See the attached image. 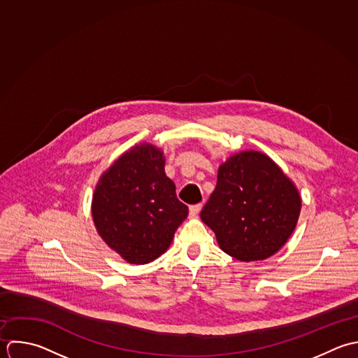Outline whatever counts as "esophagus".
<instances>
[{
	"mask_svg": "<svg viewBox=\"0 0 358 358\" xmlns=\"http://www.w3.org/2000/svg\"><path fill=\"white\" fill-rule=\"evenodd\" d=\"M201 209H202V203H196V205L189 206V215H191V217L198 216L199 212H201Z\"/></svg>",
	"mask_w": 358,
	"mask_h": 358,
	"instance_id": "1",
	"label": "esophagus"
}]
</instances>
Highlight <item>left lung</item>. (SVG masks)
<instances>
[{
	"label": "left lung",
	"instance_id": "1",
	"mask_svg": "<svg viewBox=\"0 0 358 358\" xmlns=\"http://www.w3.org/2000/svg\"><path fill=\"white\" fill-rule=\"evenodd\" d=\"M301 196L293 181L265 153L244 150L217 171V184L201 212L219 247L243 261L276 254L294 231Z\"/></svg>",
	"mask_w": 358,
	"mask_h": 358
}]
</instances>
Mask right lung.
<instances>
[{
  "label": "right lung",
  "mask_w": 358,
  "mask_h": 358,
  "mask_svg": "<svg viewBox=\"0 0 358 358\" xmlns=\"http://www.w3.org/2000/svg\"><path fill=\"white\" fill-rule=\"evenodd\" d=\"M188 216L164 173L162 149L142 143L121 155L100 177L92 201L99 236L122 259L143 265L170 247Z\"/></svg>",
  "instance_id": "add662e5"
}]
</instances>
